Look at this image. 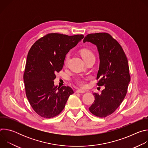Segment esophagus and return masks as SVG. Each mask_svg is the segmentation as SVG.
Returning a JSON list of instances; mask_svg holds the SVG:
<instances>
[{"instance_id": "1", "label": "esophagus", "mask_w": 148, "mask_h": 148, "mask_svg": "<svg viewBox=\"0 0 148 148\" xmlns=\"http://www.w3.org/2000/svg\"><path fill=\"white\" fill-rule=\"evenodd\" d=\"M75 92L76 93H82V94H83V93H85L86 91H83V90H77L75 91Z\"/></svg>"}]
</instances>
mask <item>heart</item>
<instances>
[{
    "label": "heart",
    "instance_id": "heart-1",
    "mask_svg": "<svg viewBox=\"0 0 148 148\" xmlns=\"http://www.w3.org/2000/svg\"><path fill=\"white\" fill-rule=\"evenodd\" d=\"M80 54L81 56V57H82L83 60H86V59H87L88 58H90V57H94V53L89 49H81L80 50ZM69 55H67L66 59H65V61H64V63L66 65L67 64L68 62V61L69 60ZM95 58V57H94ZM77 84H78L79 86H80L81 87H85L86 86V82L85 81H84V79H77Z\"/></svg>",
    "mask_w": 148,
    "mask_h": 148
}]
</instances>
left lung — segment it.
<instances>
[{"instance_id": "1", "label": "left lung", "mask_w": 148, "mask_h": 148, "mask_svg": "<svg viewBox=\"0 0 148 148\" xmlns=\"http://www.w3.org/2000/svg\"><path fill=\"white\" fill-rule=\"evenodd\" d=\"M95 45L99 56L97 86H104L101 94L93 93L95 101L89 108L94 115L104 118L119 107L126 96L131 77L128 61L118 42L107 33L87 35L83 42Z\"/></svg>"}]
</instances>
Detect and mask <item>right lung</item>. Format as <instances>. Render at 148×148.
Returning <instances> with one entry per match:
<instances>
[{
	"instance_id": "obj_1",
	"label": "right lung",
	"mask_w": 148,
	"mask_h": 148,
	"mask_svg": "<svg viewBox=\"0 0 148 148\" xmlns=\"http://www.w3.org/2000/svg\"><path fill=\"white\" fill-rule=\"evenodd\" d=\"M84 37L50 33L36 41L30 48L23 79L28 101L40 116L51 118L58 115L74 93L70 87L55 86L54 79L55 73L62 69L66 54Z\"/></svg>"
}]
</instances>
